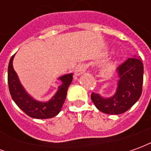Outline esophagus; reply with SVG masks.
<instances>
[{
  "instance_id": "esophagus-1",
  "label": "esophagus",
  "mask_w": 151,
  "mask_h": 151,
  "mask_svg": "<svg viewBox=\"0 0 151 151\" xmlns=\"http://www.w3.org/2000/svg\"><path fill=\"white\" fill-rule=\"evenodd\" d=\"M87 65L86 64H82V65H79L75 70V75L76 76H80L82 73L86 72V70L87 69Z\"/></svg>"
}]
</instances>
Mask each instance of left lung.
Returning a JSON list of instances; mask_svg holds the SVG:
<instances>
[{
	"label": "left lung",
	"mask_w": 151,
	"mask_h": 151,
	"mask_svg": "<svg viewBox=\"0 0 151 151\" xmlns=\"http://www.w3.org/2000/svg\"><path fill=\"white\" fill-rule=\"evenodd\" d=\"M118 82L116 93L104 98L99 94H91V100L102 112L119 115L128 111L135 104L142 92L144 68L142 60L129 58L116 69Z\"/></svg>",
	"instance_id": "1"
}]
</instances>
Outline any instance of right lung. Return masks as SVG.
<instances>
[{
    "mask_svg": "<svg viewBox=\"0 0 151 151\" xmlns=\"http://www.w3.org/2000/svg\"><path fill=\"white\" fill-rule=\"evenodd\" d=\"M15 55V54H14ZM14 55L9 60L8 67V85L10 95L18 108L29 116L35 119H48L58 115L65 100L67 91L73 80V73L60 77L58 80L62 82L51 99L41 102L35 99L26 91L19 81L18 74L13 67Z\"/></svg>",
    "mask_w": 151,
    "mask_h": 151,
    "instance_id": "obj_1",
    "label": "right lung"
}]
</instances>
